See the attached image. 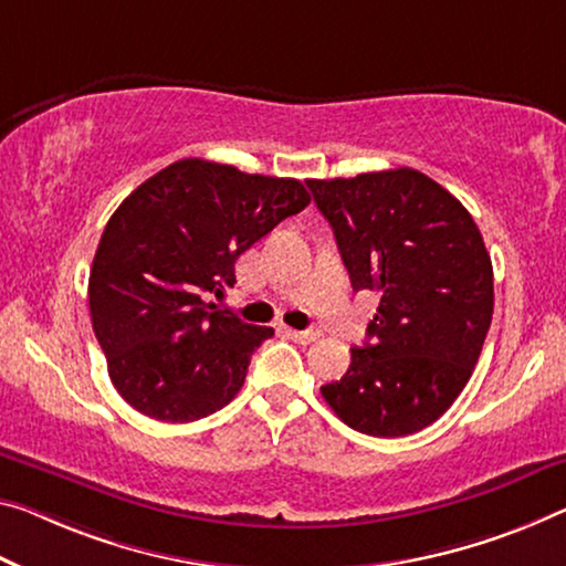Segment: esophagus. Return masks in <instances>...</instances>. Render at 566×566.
Instances as JSON below:
<instances>
[{
	"instance_id": "obj_1",
	"label": "esophagus",
	"mask_w": 566,
	"mask_h": 566,
	"mask_svg": "<svg viewBox=\"0 0 566 566\" xmlns=\"http://www.w3.org/2000/svg\"><path fill=\"white\" fill-rule=\"evenodd\" d=\"M289 336L298 344H313L321 338V332L318 328H306V332H295V328H289Z\"/></svg>"
}]
</instances>
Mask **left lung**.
<instances>
[{
	"instance_id": "left-lung-1",
	"label": "left lung",
	"mask_w": 566,
	"mask_h": 566,
	"mask_svg": "<svg viewBox=\"0 0 566 566\" xmlns=\"http://www.w3.org/2000/svg\"><path fill=\"white\" fill-rule=\"evenodd\" d=\"M352 289L379 298L328 407L374 438L428 428L471 379L493 316V265L471 212L422 171L308 179Z\"/></svg>"
}]
</instances>
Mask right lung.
Listing matches in <instances>:
<instances>
[{"mask_svg":"<svg viewBox=\"0 0 566 566\" xmlns=\"http://www.w3.org/2000/svg\"><path fill=\"white\" fill-rule=\"evenodd\" d=\"M311 195L298 179L181 159L111 214L95 250L93 332L118 395L159 422H195L240 392L271 326L220 311L234 260Z\"/></svg>","mask_w":566,"mask_h":566,"instance_id":"obj_1","label":"right lung"}]
</instances>
